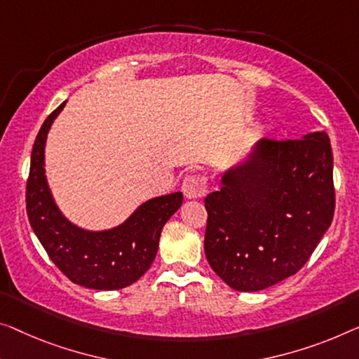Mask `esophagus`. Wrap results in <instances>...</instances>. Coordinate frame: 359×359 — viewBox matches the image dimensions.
I'll list each match as a JSON object with an SVG mask.
<instances>
[{
	"label": "esophagus",
	"mask_w": 359,
	"mask_h": 359,
	"mask_svg": "<svg viewBox=\"0 0 359 359\" xmlns=\"http://www.w3.org/2000/svg\"><path fill=\"white\" fill-rule=\"evenodd\" d=\"M182 191H184L187 200H196V198L205 196L208 191L206 179L201 175H189L182 184Z\"/></svg>",
	"instance_id": "obj_1"
}]
</instances>
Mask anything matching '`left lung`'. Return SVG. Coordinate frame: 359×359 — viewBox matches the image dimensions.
<instances>
[{"mask_svg":"<svg viewBox=\"0 0 359 359\" xmlns=\"http://www.w3.org/2000/svg\"><path fill=\"white\" fill-rule=\"evenodd\" d=\"M334 158L327 133L259 140L224 170L205 198V253L238 292H259L302 269L334 217Z\"/></svg>","mask_w":359,"mask_h":359,"instance_id":"left-lung-1","label":"left lung"}]
</instances>
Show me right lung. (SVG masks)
<instances>
[{
	"mask_svg": "<svg viewBox=\"0 0 359 359\" xmlns=\"http://www.w3.org/2000/svg\"><path fill=\"white\" fill-rule=\"evenodd\" d=\"M66 103L46 117L32 148L27 216L36 238L64 276L93 290H119L149 269L164 224L182 206L184 195L175 191L149 198L119 226L101 231L80 227L67 219L53 196L45 170L48 133Z\"/></svg>",
	"mask_w": 359,
	"mask_h": 359,
	"instance_id": "right-lung-1",
	"label": "right lung"
}]
</instances>
